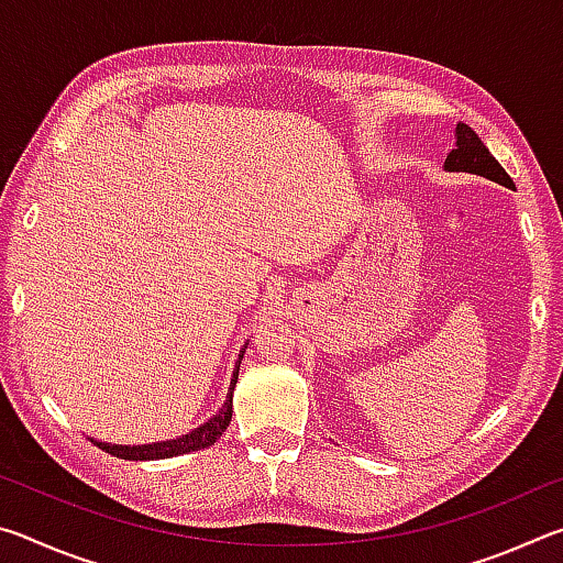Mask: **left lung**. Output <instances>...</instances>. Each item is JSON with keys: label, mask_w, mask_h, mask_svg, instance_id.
Masks as SVG:
<instances>
[{"label": "left lung", "mask_w": 563, "mask_h": 563, "mask_svg": "<svg viewBox=\"0 0 563 563\" xmlns=\"http://www.w3.org/2000/svg\"><path fill=\"white\" fill-rule=\"evenodd\" d=\"M446 170H466V174L484 176L489 180H497V184L514 188V180L501 168L497 158L489 154V148L482 144V139L476 136L474 129L466 126V123H456V148L450 151V156L444 161Z\"/></svg>", "instance_id": "1"}]
</instances>
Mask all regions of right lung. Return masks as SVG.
I'll return each mask as SVG.
<instances>
[{
    "label": "right lung",
    "instance_id": "right-lung-1",
    "mask_svg": "<svg viewBox=\"0 0 563 563\" xmlns=\"http://www.w3.org/2000/svg\"><path fill=\"white\" fill-rule=\"evenodd\" d=\"M241 350V357H243ZM241 357H238V365H235V373L231 379V387H228V395H225V402L223 407L218 409V415L213 419H208L206 424L198 427V430L188 432L184 437H178V440H168V442H158V444H141V446H121V444H103V442H93L99 446V450L109 452L113 456H119V460H131V462H144V460H168V456H178V454H186V452H198V450H206V446H211L216 440H221V434L225 432V427L231 424V417H233V389L238 383V369H241Z\"/></svg>",
    "mask_w": 563,
    "mask_h": 563
}]
</instances>
